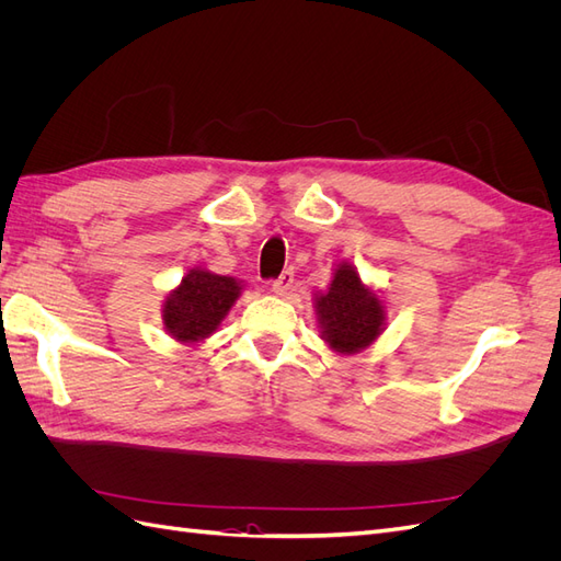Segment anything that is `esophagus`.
Masks as SVG:
<instances>
[{
  "label": "esophagus",
  "mask_w": 561,
  "mask_h": 561,
  "mask_svg": "<svg viewBox=\"0 0 561 561\" xmlns=\"http://www.w3.org/2000/svg\"><path fill=\"white\" fill-rule=\"evenodd\" d=\"M293 283H295V271L287 268L274 283H271V293L287 295V290H293Z\"/></svg>",
  "instance_id": "34e87169"
}]
</instances>
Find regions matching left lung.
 Returning <instances> with one entry per match:
<instances>
[{
    "label": "left lung",
    "instance_id": "obj_1",
    "mask_svg": "<svg viewBox=\"0 0 561 561\" xmlns=\"http://www.w3.org/2000/svg\"><path fill=\"white\" fill-rule=\"evenodd\" d=\"M313 301L320 339L336 353H360L383 332V301L360 280L358 271L348 262L334 268L330 287L318 293Z\"/></svg>",
    "mask_w": 561,
    "mask_h": 561
}]
</instances>
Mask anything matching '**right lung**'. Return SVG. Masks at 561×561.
Segmentation results:
<instances>
[{"instance_id":"obj_1","label":"right lung","mask_w":561,"mask_h":561,"mask_svg":"<svg viewBox=\"0 0 561 561\" xmlns=\"http://www.w3.org/2000/svg\"><path fill=\"white\" fill-rule=\"evenodd\" d=\"M243 285L231 276L192 268L163 301V328L180 344L208 339L241 297Z\"/></svg>"}]
</instances>
